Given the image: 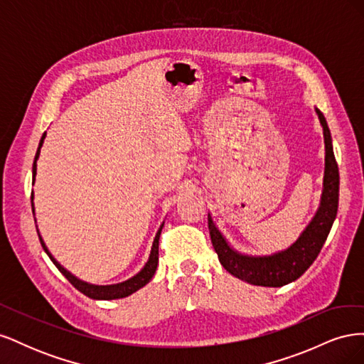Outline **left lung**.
<instances>
[{
	"label": "left lung",
	"mask_w": 364,
	"mask_h": 364,
	"mask_svg": "<svg viewBox=\"0 0 364 364\" xmlns=\"http://www.w3.org/2000/svg\"><path fill=\"white\" fill-rule=\"evenodd\" d=\"M323 127L325 138V176L323 191L318 211L311 223L287 250L274 253L270 257H247L230 249L223 235L215 228L211 215H208L209 235L222 266L232 277L262 287H282L296 281L311 266L321 253L338 209V165L333 151L331 134L323 114L316 109Z\"/></svg>",
	"instance_id": "obj_1"
}]
</instances>
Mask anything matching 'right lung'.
Masks as SVG:
<instances>
[{
  "mask_svg": "<svg viewBox=\"0 0 364 364\" xmlns=\"http://www.w3.org/2000/svg\"><path fill=\"white\" fill-rule=\"evenodd\" d=\"M43 138H46V134L42 135L41 138V142H39V147H38V151H36V156H35V162H33V182H35V176H36V161L39 158V153H41V147H42V142H43ZM31 208H33V193H31ZM33 211H35V208H33ZM162 226L159 228L158 234L155 237V240H153V246H151V252H150V258L149 261L146 262L144 269H142L139 273H136L134 278H130L124 282H119V284H114V285H92V284H87V282H83L80 279H77L75 277H73V274L70 272L65 270L60 264L54 259L51 257V253L48 252L46 243H43L39 232V241L41 245L43 247V250L47 252V255L50 257V259L53 261L54 266H56L59 269V272L63 274L65 278H67L74 287L79 290L80 293H83L85 296L91 297V299H103V301H109V299H119V297H126L132 293H135L136 290H139L141 287H144V285L153 278V274H155L156 272V267H158V259H159V237H161V230H162ZM38 230V229H36Z\"/></svg>",
  "mask_w": 364,
  "mask_h": 364,
  "instance_id": "add662e5",
  "label": "right lung"
}]
</instances>
